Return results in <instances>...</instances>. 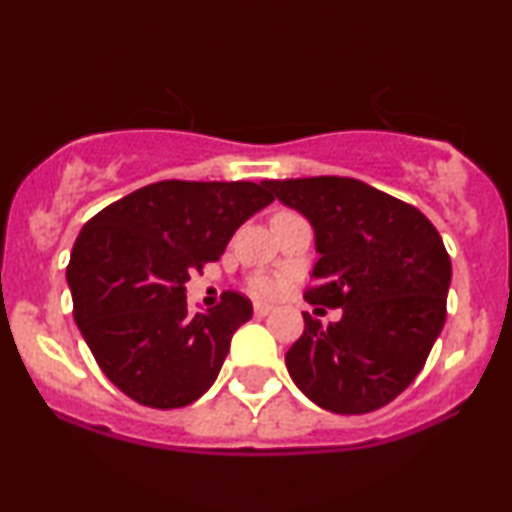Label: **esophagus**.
Wrapping results in <instances>:
<instances>
[{
    "label": "esophagus",
    "instance_id": "obj_1",
    "mask_svg": "<svg viewBox=\"0 0 512 512\" xmlns=\"http://www.w3.org/2000/svg\"><path fill=\"white\" fill-rule=\"evenodd\" d=\"M272 305H264V303H255V315L257 317H264V315H269L272 313Z\"/></svg>",
    "mask_w": 512,
    "mask_h": 512
}]
</instances>
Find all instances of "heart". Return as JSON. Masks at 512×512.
<instances>
[{
  "mask_svg": "<svg viewBox=\"0 0 512 512\" xmlns=\"http://www.w3.org/2000/svg\"><path fill=\"white\" fill-rule=\"evenodd\" d=\"M252 291L257 296H274L279 291V284L274 279H269V276H257V279H252Z\"/></svg>",
  "mask_w": 512,
  "mask_h": 512,
  "instance_id": "1",
  "label": "heart"
}]
</instances>
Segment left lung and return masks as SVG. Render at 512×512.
<instances>
[{"instance_id": "left-lung-1", "label": "left lung", "mask_w": 512, "mask_h": 512, "mask_svg": "<svg viewBox=\"0 0 512 512\" xmlns=\"http://www.w3.org/2000/svg\"><path fill=\"white\" fill-rule=\"evenodd\" d=\"M286 207L313 223L320 252L305 301L342 308L305 330L286 368L317 407L368 414L385 407L424 368L445 325L450 255L419 209L366 182L339 175L264 180Z\"/></svg>"}]
</instances>
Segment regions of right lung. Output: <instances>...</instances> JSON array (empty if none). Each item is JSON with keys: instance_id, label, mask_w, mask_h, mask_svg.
<instances>
[{"instance_id": "1", "label": "right lung", "mask_w": 512, "mask_h": 512, "mask_svg": "<svg viewBox=\"0 0 512 512\" xmlns=\"http://www.w3.org/2000/svg\"><path fill=\"white\" fill-rule=\"evenodd\" d=\"M269 202L257 182L161 180L84 223L67 267L74 320L117 390L178 409L214 385L252 303L223 291L216 308L190 315L185 284Z\"/></svg>"}]
</instances>
